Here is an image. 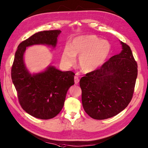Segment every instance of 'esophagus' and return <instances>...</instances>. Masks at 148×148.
Instances as JSON below:
<instances>
[{"label":"esophagus","instance_id":"esophagus-1","mask_svg":"<svg viewBox=\"0 0 148 148\" xmlns=\"http://www.w3.org/2000/svg\"><path fill=\"white\" fill-rule=\"evenodd\" d=\"M79 81H80V80H79V78H78V76H75V77H74V82H75V84H78V82H79Z\"/></svg>","mask_w":148,"mask_h":148}]
</instances>
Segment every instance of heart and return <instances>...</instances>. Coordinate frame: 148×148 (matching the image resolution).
<instances>
[{"label":"heart","mask_w":148,"mask_h":148,"mask_svg":"<svg viewBox=\"0 0 148 148\" xmlns=\"http://www.w3.org/2000/svg\"><path fill=\"white\" fill-rule=\"evenodd\" d=\"M111 49L110 43L95 35H85L73 39L70 47L63 50L61 60L64 66L71 67L78 57V66L85 73L98 69L105 63Z\"/></svg>","instance_id":"heart-1"}]
</instances>
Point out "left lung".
<instances>
[{"instance_id":"left-lung-1","label":"left lung","mask_w":148,"mask_h":148,"mask_svg":"<svg viewBox=\"0 0 148 148\" xmlns=\"http://www.w3.org/2000/svg\"><path fill=\"white\" fill-rule=\"evenodd\" d=\"M99 69L86 73L80 80L83 107L97 120L116 116L130 103L137 76L138 64L127 45Z\"/></svg>"}]
</instances>
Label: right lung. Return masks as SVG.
<instances>
[{
    "mask_svg": "<svg viewBox=\"0 0 148 148\" xmlns=\"http://www.w3.org/2000/svg\"><path fill=\"white\" fill-rule=\"evenodd\" d=\"M60 30L43 31L21 42L17 47L11 69V78L21 107L31 116L49 119L62 110L68 90L74 85L75 73L49 66L41 73L31 75L24 62L27 47L46 45L55 48Z\"/></svg>",
    "mask_w": 148,
    "mask_h": 148,
    "instance_id": "right-lung-1",
    "label": "right lung"
}]
</instances>
